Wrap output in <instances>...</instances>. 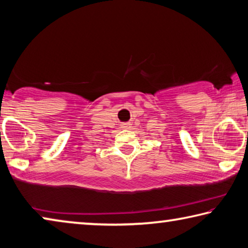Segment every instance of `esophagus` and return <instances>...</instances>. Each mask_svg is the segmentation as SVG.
Wrapping results in <instances>:
<instances>
[{
    "instance_id": "34e87169",
    "label": "esophagus",
    "mask_w": 248,
    "mask_h": 248,
    "mask_svg": "<svg viewBox=\"0 0 248 248\" xmlns=\"http://www.w3.org/2000/svg\"><path fill=\"white\" fill-rule=\"evenodd\" d=\"M131 124L129 123H126V124H122L121 125V128H123V129H131Z\"/></svg>"
}]
</instances>
